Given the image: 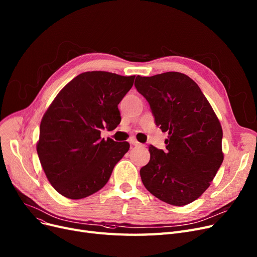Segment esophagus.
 <instances>
[{
	"label": "esophagus",
	"mask_w": 257,
	"mask_h": 257,
	"mask_svg": "<svg viewBox=\"0 0 257 257\" xmlns=\"http://www.w3.org/2000/svg\"><path fill=\"white\" fill-rule=\"evenodd\" d=\"M129 143H130L132 146H140V145H141L134 138H131V139L129 140Z\"/></svg>",
	"instance_id": "1"
}]
</instances>
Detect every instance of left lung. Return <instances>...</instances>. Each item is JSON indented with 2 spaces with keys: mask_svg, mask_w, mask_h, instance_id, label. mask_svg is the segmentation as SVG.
<instances>
[{
  "mask_svg": "<svg viewBox=\"0 0 257 257\" xmlns=\"http://www.w3.org/2000/svg\"><path fill=\"white\" fill-rule=\"evenodd\" d=\"M134 85L150 104L155 124L169 133L165 151L149 147L142 181L168 204L192 203L207 190L223 163L219 118L198 84L184 74L138 76Z\"/></svg>",
  "mask_w": 257,
  "mask_h": 257,
  "instance_id": "1",
  "label": "left lung"
}]
</instances>
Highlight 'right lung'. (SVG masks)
Returning <instances> with one entry per match:
<instances>
[{"label": "right lung", "instance_id": "right-lung-1", "mask_svg": "<svg viewBox=\"0 0 257 257\" xmlns=\"http://www.w3.org/2000/svg\"><path fill=\"white\" fill-rule=\"evenodd\" d=\"M136 76L93 71L75 77L43 116L36 149L52 186L77 200L100 191L128 152L127 142L105 141L101 131L120 121L117 105Z\"/></svg>", "mask_w": 257, "mask_h": 257}]
</instances>
